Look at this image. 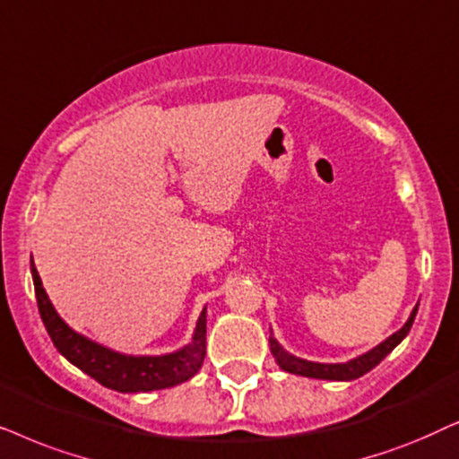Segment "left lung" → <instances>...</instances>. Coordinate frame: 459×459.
<instances>
[{
    "instance_id": "8db88e82",
    "label": "left lung",
    "mask_w": 459,
    "mask_h": 459,
    "mask_svg": "<svg viewBox=\"0 0 459 459\" xmlns=\"http://www.w3.org/2000/svg\"><path fill=\"white\" fill-rule=\"evenodd\" d=\"M415 313H418V307L413 308L411 316H409L405 325H403L399 332L390 335L388 340H384L382 344H377L376 348H371L369 352L361 354V357L352 359V361L348 363H313V361H304V359H298L293 357V354L285 352L283 348L279 346V342L273 338L271 335V352L274 357V361L279 363L281 369L290 371V374H296V376H307V377H316V380H357V377H361L363 374H368L376 368L377 363L382 361L386 354L393 351V348L399 344V342L405 338L409 333V329L413 325V319H415Z\"/></svg>"
}]
</instances>
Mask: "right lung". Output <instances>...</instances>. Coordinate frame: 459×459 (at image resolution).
Here are the masks:
<instances>
[{
    "label": "right lung",
    "instance_id": "obj_1",
    "mask_svg": "<svg viewBox=\"0 0 459 459\" xmlns=\"http://www.w3.org/2000/svg\"><path fill=\"white\" fill-rule=\"evenodd\" d=\"M35 298L41 321L50 333L54 346L65 359L94 377L102 386L117 390V393H149V390L172 388L197 374L205 357V308L195 327L193 342L178 352L161 354V357H127L113 352L96 342H91L66 325L54 310L50 298L41 285L39 273L30 260Z\"/></svg>",
    "mask_w": 459,
    "mask_h": 459
}]
</instances>
